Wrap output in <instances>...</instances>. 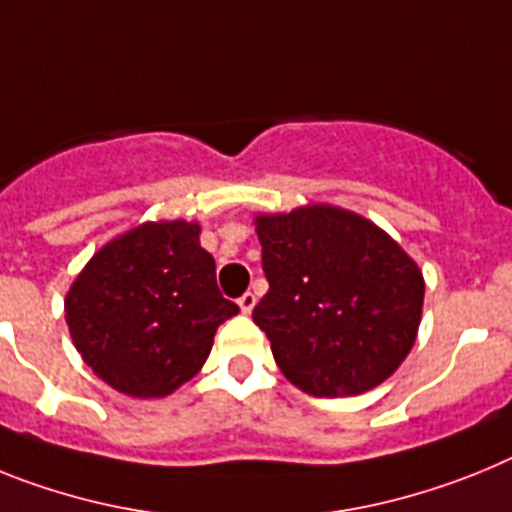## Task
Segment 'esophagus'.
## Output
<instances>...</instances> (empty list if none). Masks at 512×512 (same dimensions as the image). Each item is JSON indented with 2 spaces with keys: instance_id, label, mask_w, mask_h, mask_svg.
<instances>
[{
  "instance_id": "esophagus-1",
  "label": "esophagus",
  "mask_w": 512,
  "mask_h": 512,
  "mask_svg": "<svg viewBox=\"0 0 512 512\" xmlns=\"http://www.w3.org/2000/svg\"><path fill=\"white\" fill-rule=\"evenodd\" d=\"M238 305H240V310H243V313H251V310L256 308V295H253V292H246V295L238 300Z\"/></svg>"
}]
</instances>
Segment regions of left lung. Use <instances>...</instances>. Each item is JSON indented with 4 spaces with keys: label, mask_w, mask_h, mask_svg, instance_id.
Listing matches in <instances>:
<instances>
[{
    "label": "left lung",
    "mask_w": 512,
    "mask_h": 512,
    "mask_svg": "<svg viewBox=\"0 0 512 512\" xmlns=\"http://www.w3.org/2000/svg\"><path fill=\"white\" fill-rule=\"evenodd\" d=\"M269 292L253 321L277 368L310 396H357L399 370L417 342L425 277L375 225L334 204L253 217Z\"/></svg>",
    "instance_id": "obj_1"
}]
</instances>
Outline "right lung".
<instances>
[{"instance_id":"obj_1","label":"right lung","mask_w":512,"mask_h":512,"mask_svg":"<svg viewBox=\"0 0 512 512\" xmlns=\"http://www.w3.org/2000/svg\"><path fill=\"white\" fill-rule=\"evenodd\" d=\"M199 222H142L93 253L64 298L69 336L100 381L163 399L191 381L217 326L238 313L217 290Z\"/></svg>"}]
</instances>
